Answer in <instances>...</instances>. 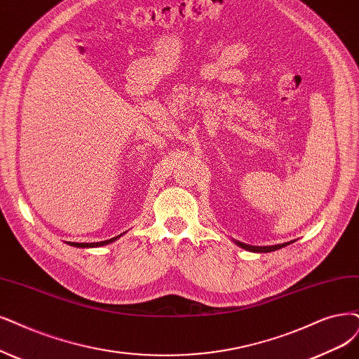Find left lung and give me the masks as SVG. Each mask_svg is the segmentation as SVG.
I'll return each mask as SVG.
<instances>
[{
  "label": "left lung",
  "instance_id": "obj_1",
  "mask_svg": "<svg viewBox=\"0 0 359 359\" xmlns=\"http://www.w3.org/2000/svg\"><path fill=\"white\" fill-rule=\"evenodd\" d=\"M280 245H266V247H256V245H247L243 244V248L248 250V251H255V253H269V251L276 250Z\"/></svg>",
  "mask_w": 359,
  "mask_h": 359
}]
</instances>
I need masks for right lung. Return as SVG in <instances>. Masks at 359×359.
I'll use <instances>...</instances> for the list:
<instances>
[{
    "label": "right lung",
    "mask_w": 359,
    "mask_h": 359,
    "mask_svg": "<svg viewBox=\"0 0 359 359\" xmlns=\"http://www.w3.org/2000/svg\"><path fill=\"white\" fill-rule=\"evenodd\" d=\"M112 240H114V238H112ZM112 240H106V241H100V243H91V244H87V243H84V244H83V243H81V244H78V243H76L75 245H76V247H83V248H84V247H100V245L109 244Z\"/></svg>",
    "instance_id": "1"
}]
</instances>
